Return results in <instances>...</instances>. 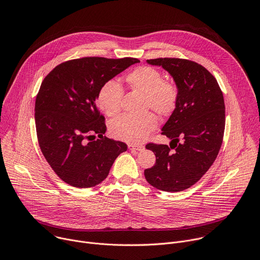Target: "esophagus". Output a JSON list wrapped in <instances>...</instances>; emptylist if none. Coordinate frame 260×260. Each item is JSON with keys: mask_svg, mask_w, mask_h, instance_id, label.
I'll return each mask as SVG.
<instances>
[{"mask_svg": "<svg viewBox=\"0 0 260 260\" xmlns=\"http://www.w3.org/2000/svg\"><path fill=\"white\" fill-rule=\"evenodd\" d=\"M128 149L129 150H136V151H141L144 149L143 145H134V144H128Z\"/></svg>", "mask_w": 260, "mask_h": 260, "instance_id": "esophagus-1", "label": "esophagus"}]
</instances>
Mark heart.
Segmentation results:
<instances>
[{
  "label": "heart",
  "mask_w": 260,
  "mask_h": 260,
  "mask_svg": "<svg viewBox=\"0 0 260 260\" xmlns=\"http://www.w3.org/2000/svg\"><path fill=\"white\" fill-rule=\"evenodd\" d=\"M131 89L145 95V108H151L162 117L173 113L178 101V90L173 82L164 80L161 73L149 66H141L132 71L125 78ZM123 91L113 81L106 82L99 91L98 104L108 116L117 115L122 107ZM157 125V119L151 112L140 116L122 115L110 124L113 137L128 142L140 143Z\"/></svg>",
  "instance_id": "heart-1"
}]
</instances>
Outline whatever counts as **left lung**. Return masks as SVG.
<instances>
[{"label":"left lung","instance_id":"obj_1","mask_svg":"<svg viewBox=\"0 0 260 260\" xmlns=\"http://www.w3.org/2000/svg\"><path fill=\"white\" fill-rule=\"evenodd\" d=\"M147 62L170 73L178 89V101L161 128V134L171 139L170 146L146 145L154 152L156 161L144 175L159 190L182 191L196 184L218 155L225 127L223 94L215 77L196 61L165 57Z\"/></svg>","mask_w":260,"mask_h":260}]
</instances>
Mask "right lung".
I'll return each mask as SVG.
<instances>
[{
  "mask_svg": "<svg viewBox=\"0 0 260 260\" xmlns=\"http://www.w3.org/2000/svg\"><path fill=\"white\" fill-rule=\"evenodd\" d=\"M137 62L133 57H82L56 66L44 78L35 105L37 137L51 169L71 186L100 184L126 151L125 143L104 136L96 99L106 82Z\"/></svg>",
  "mask_w": 260,
  "mask_h": 260,
  "instance_id": "right-lung-1",
  "label": "right lung"
}]
</instances>
